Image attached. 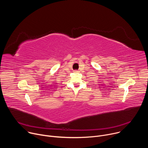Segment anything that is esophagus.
I'll list each match as a JSON object with an SVG mask.
<instances>
[{"label": "esophagus", "instance_id": "esophagus-1", "mask_svg": "<svg viewBox=\"0 0 148 148\" xmlns=\"http://www.w3.org/2000/svg\"><path fill=\"white\" fill-rule=\"evenodd\" d=\"M78 71H77V70H75V71H74V73H78Z\"/></svg>", "mask_w": 148, "mask_h": 148}]
</instances>
